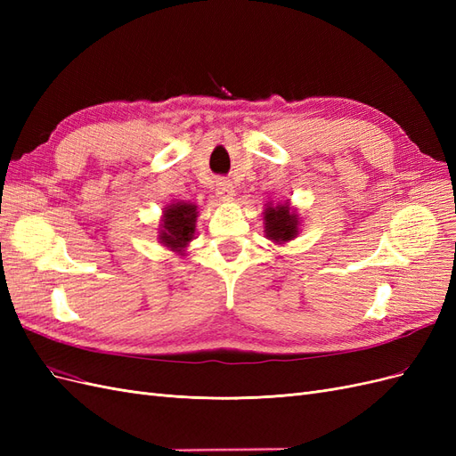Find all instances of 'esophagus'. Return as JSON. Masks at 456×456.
Wrapping results in <instances>:
<instances>
[{
  "instance_id": "1",
  "label": "esophagus",
  "mask_w": 456,
  "mask_h": 456,
  "mask_svg": "<svg viewBox=\"0 0 456 456\" xmlns=\"http://www.w3.org/2000/svg\"><path fill=\"white\" fill-rule=\"evenodd\" d=\"M216 196L220 200H232L233 198V186L228 181H218L216 183Z\"/></svg>"
}]
</instances>
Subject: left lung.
Listing matches in <instances>:
<instances>
[{
	"instance_id": "obj_1",
	"label": "left lung",
	"mask_w": 456,
	"mask_h": 456,
	"mask_svg": "<svg viewBox=\"0 0 456 456\" xmlns=\"http://www.w3.org/2000/svg\"><path fill=\"white\" fill-rule=\"evenodd\" d=\"M265 238L270 240L275 245H283L295 240L300 232V216L297 207L291 205V201H280L272 203L268 201L265 205Z\"/></svg>"
}]
</instances>
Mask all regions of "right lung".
Returning a JSON list of instances; mask_svg holds the SVG:
<instances>
[{
    "label": "right lung",
    "instance_id": "obj_1",
    "mask_svg": "<svg viewBox=\"0 0 456 456\" xmlns=\"http://www.w3.org/2000/svg\"><path fill=\"white\" fill-rule=\"evenodd\" d=\"M200 209L191 201H171L163 207L158 228V240L178 256H186L190 241L196 238Z\"/></svg>",
    "mask_w": 456,
    "mask_h": 456
}]
</instances>
